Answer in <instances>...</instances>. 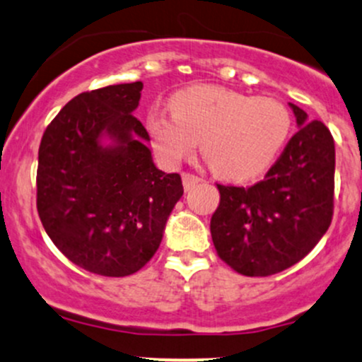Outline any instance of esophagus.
<instances>
[{"instance_id": "esophagus-1", "label": "esophagus", "mask_w": 362, "mask_h": 362, "mask_svg": "<svg viewBox=\"0 0 362 362\" xmlns=\"http://www.w3.org/2000/svg\"><path fill=\"white\" fill-rule=\"evenodd\" d=\"M182 182H184V189L190 190L194 185H197L199 182H201V178L192 175V173H184V175H182Z\"/></svg>"}]
</instances>
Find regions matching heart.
Listing matches in <instances>:
<instances>
[{
    "label": "heart",
    "instance_id": "heart-1",
    "mask_svg": "<svg viewBox=\"0 0 362 362\" xmlns=\"http://www.w3.org/2000/svg\"><path fill=\"white\" fill-rule=\"evenodd\" d=\"M172 110L151 109L146 127L161 160L178 165L197 146L224 180H250L272 165L288 139L291 115L279 100L216 85L177 91Z\"/></svg>",
    "mask_w": 362,
    "mask_h": 362
}]
</instances>
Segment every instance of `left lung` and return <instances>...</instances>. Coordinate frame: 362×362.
Segmentation results:
<instances>
[{
	"label": "left lung",
	"mask_w": 362,
	"mask_h": 362,
	"mask_svg": "<svg viewBox=\"0 0 362 362\" xmlns=\"http://www.w3.org/2000/svg\"><path fill=\"white\" fill-rule=\"evenodd\" d=\"M289 107L298 131L264 180L247 189L218 185L213 243L231 269L248 277L272 276L308 255L334 213V138L325 124Z\"/></svg>",
	"instance_id": "obj_1"
}]
</instances>
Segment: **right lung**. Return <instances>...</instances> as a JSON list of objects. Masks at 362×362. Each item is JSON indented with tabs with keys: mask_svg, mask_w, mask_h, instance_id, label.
<instances>
[{
	"mask_svg": "<svg viewBox=\"0 0 362 362\" xmlns=\"http://www.w3.org/2000/svg\"><path fill=\"white\" fill-rule=\"evenodd\" d=\"M143 83L85 91L45 129L37 211L73 264L107 277L138 272L155 255L184 194L178 173L156 168L134 117Z\"/></svg>",
	"mask_w": 362,
	"mask_h": 362,
	"instance_id": "obj_1",
	"label": "right lung"
}]
</instances>
